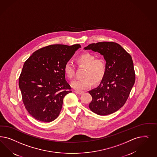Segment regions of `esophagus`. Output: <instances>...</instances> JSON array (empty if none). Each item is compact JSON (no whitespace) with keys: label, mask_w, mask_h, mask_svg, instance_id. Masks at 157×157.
Segmentation results:
<instances>
[{"label":"esophagus","mask_w":157,"mask_h":157,"mask_svg":"<svg viewBox=\"0 0 157 157\" xmlns=\"http://www.w3.org/2000/svg\"><path fill=\"white\" fill-rule=\"evenodd\" d=\"M75 92L78 95H81L83 93L82 91H75Z\"/></svg>","instance_id":"esophagus-1"}]
</instances>
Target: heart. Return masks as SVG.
<instances>
[{"label": "heart", "instance_id": "heart-1", "mask_svg": "<svg viewBox=\"0 0 157 157\" xmlns=\"http://www.w3.org/2000/svg\"><path fill=\"white\" fill-rule=\"evenodd\" d=\"M79 66L85 67L83 78L73 81L71 86L78 91H82L91 87L94 81L98 83L101 81L106 72V64L105 60L101 58H96L91 53H84L78 56L76 59ZM65 76L69 79L75 76V70L73 65L67 62L63 67Z\"/></svg>", "mask_w": 157, "mask_h": 157}]
</instances>
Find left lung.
I'll return each instance as SVG.
<instances>
[{
  "label": "left lung",
  "instance_id": "1",
  "mask_svg": "<svg viewBox=\"0 0 157 157\" xmlns=\"http://www.w3.org/2000/svg\"><path fill=\"white\" fill-rule=\"evenodd\" d=\"M84 49L98 52L106 61V72L99 86L88 91L92 97L89 108L98 115L112 114L124 105L135 84L131 56L114 42L92 43Z\"/></svg>",
  "mask_w": 157,
  "mask_h": 157
}]
</instances>
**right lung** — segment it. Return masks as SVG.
I'll return each instance as SVG.
<instances>
[{"instance_id": "1", "label": "right lung", "mask_w": 157, "mask_h": 157, "mask_svg": "<svg viewBox=\"0 0 157 157\" xmlns=\"http://www.w3.org/2000/svg\"><path fill=\"white\" fill-rule=\"evenodd\" d=\"M80 44H53L34 52L25 62L19 87L26 110L35 119L52 121L61 112L63 99L71 92L63 67Z\"/></svg>"}]
</instances>
